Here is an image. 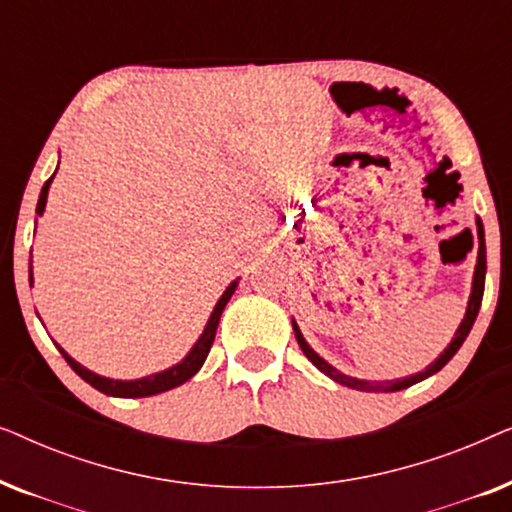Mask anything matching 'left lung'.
Here are the masks:
<instances>
[{
    "label": "left lung",
    "instance_id": "8db88e82",
    "mask_svg": "<svg viewBox=\"0 0 512 512\" xmlns=\"http://www.w3.org/2000/svg\"><path fill=\"white\" fill-rule=\"evenodd\" d=\"M475 228H478V261H475V272H473V284H471V296H468V305H466V314L464 319H461V324L457 331H454V338L450 345H447L443 352L438 354V359L429 363L422 373H415L410 377H398V380H387V382H377V380H359V377H352V375H345L342 370H338L335 366H331L326 359H321V356L314 352V349L307 345V340L303 338V333H300V328L296 324V319H291L293 324V333H296V340L300 349H303V354L310 359L314 366H317L321 373L331 377L333 382L342 384V387H349V389H356V391H375V394H380V391H401V389H408L412 384L426 380V377L436 375L440 368H445V363L452 359L454 354L459 352V347L464 345V340L468 338V333H471V328L475 324V317H478L480 312V303H482V293H485V275H487V251H485V228H482V221L480 216H475Z\"/></svg>",
    "mask_w": 512,
    "mask_h": 512
}]
</instances>
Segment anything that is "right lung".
Wrapping results in <instances>:
<instances>
[{
	"mask_svg": "<svg viewBox=\"0 0 512 512\" xmlns=\"http://www.w3.org/2000/svg\"><path fill=\"white\" fill-rule=\"evenodd\" d=\"M58 172V170H55ZM55 177V174H53ZM53 177L46 181L44 188H41L39 193V202H37V216H41L46 212V200H48V188L53 184ZM34 226H37V221H34ZM37 230V228H34ZM32 256V254H30ZM34 284V277H32V261H30V286ZM237 284H240V277L233 279L226 286V291L221 293V298L216 300L212 314H209L207 324H205V331L200 333V338L195 340V345L188 349V354L181 359L179 363H174V366L160 370V373H151L146 377H139V380H114V377H104V375H97L93 370H88L86 366H81L79 361L72 359L65 349H62L58 342H55V347L60 349V354L65 356V361L72 366V370L76 375L81 377V380H86L90 387H95L97 391H102V394L107 396H116V398H146V396H156V394H163V391H170L174 387H179V384H184L191 380V377L198 373L202 368V363H205L209 349H212V342H214V335H216V326H219V319L223 310H226L230 296H233Z\"/></svg>",
	"mask_w": 512,
	"mask_h": 512,
	"instance_id": "right-lung-1",
	"label": "right lung"
}]
</instances>
